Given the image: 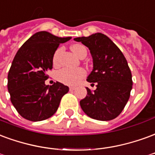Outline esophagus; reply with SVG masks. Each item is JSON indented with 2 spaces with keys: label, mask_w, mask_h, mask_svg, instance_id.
Segmentation results:
<instances>
[{
  "label": "esophagus",
  "mask_w": 155,
  "mask_h": 155,
  "mask_svg": "<svg viewBox=\"0 0 155 155\" xmlns=\"http://www.w3.org/2000/svg\"><path fill=\"white\" fill-rule=\"evenodd\" d=\"M75 89H76V87H69L70 91H74Z\"/></svg>",
  "instance_id": "esophagus-1"
}]
</instances>
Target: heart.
<instances>
[{
    "label": "heart",
    "mask_w": 155,
    "mask_h": 155,
    "mask_svg": "<svg viewBox=\"0 0 155 155\" xmlns=\"http://www.w3.org/2000/svg\"><path fill=\"white\" fill-rule=\"evenodd\" d=\"M72 50L74 53L75 55L78 57H80V55L83 53L84 51H87L83 46L80 45H74L72 46ZM62 48H58L55 51L53 57V63L54 65H58V58H59V54H60ZM86 76V71L82 68H75V69H71V68H62L60 69L56 74V78H57L58 81H59L62 83H64L65 85L68 86H75L78 83L81 82L84 77Z\"/></svg>",
    "instance_id": "obj_1"
}]
</instances>
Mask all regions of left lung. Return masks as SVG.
<instances>
[{"mask_svg": "<svg viewBox=\"0 0 155 155\" xmlns=\"http://www.w3.org/2000/svg\"><path fill=\"white\" fill-rule=\"evenodd\" d=\"M87 46L93 61V69L87 81L97 83L92 91L80 101L82 110L98 120H110L121 113L132 89V75L122 52L107 35L96 33L75 38ZM94 85V84H93Z\"/></svg>", "mask_w": 155, "mask_h": 155, "instance_id": "8db88e82", "label": "left lung"}]
</instances>
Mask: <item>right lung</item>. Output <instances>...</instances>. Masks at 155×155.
Returning <instances> with one entry per match:
<instances>
[{
  "label": "right lung",
  "instance_id": "obj_1",
  "mask_svg": "<svg viewBox=\"0 0 155 155\" xmlns=\"http://www.w3.org/2000/svg\"><path fill=\"white\" fill-rule=\"evenodd\" d=\"M71 37L60 38L47 31L33 35L15 54L8 73V91L18 113L31 121H40L57 111L68 87L61 82L45 84L47 72L53 68V57L60 44Z\"/></svg>",
  "mask_w": 155,
  "mask_h": 155
}]
</instances>
